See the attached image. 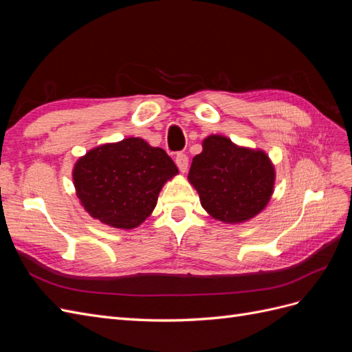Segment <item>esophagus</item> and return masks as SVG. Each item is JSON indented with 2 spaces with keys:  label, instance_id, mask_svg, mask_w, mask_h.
I'll use <instances>...</instances> for the list:
<instances>
[{
  "label": "esophagus",
  "instance_id": "obj_1",
  "mask_svg": "<svg viewBox=\"0 0 352 352\" xmlns=\"http://www.w3.org/2000/svg\"><path fill=\"white\" fill-rule=\"evenodd\" d=\"M175 162H176V164H177V167H179L180 172L185 173L186 170H188V164H189V158H188V155H186V154H177Z\"/></svg>",
  "mask_w": 352,
  "mask_h": 352
}]
</instances>
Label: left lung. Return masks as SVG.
I'll use <instances>...</instances> for the list:
<instances>
[{
  "instance_id": "1",
  "label": "left lung",
  "mask_w": 352,
  "mask_h": 352,
  "mask_svg": "<svg viewBox=\"0 0 352 352\" xmlns=\"http://www.w3.org/2000/svg\"><path fill=\"white\" fill-rule=\"evenodd\" d=\"M274 179V166L263 150L239 146L223 135L202 141L188 175L202 208L230 225L260 214L273 195Z\"/></svg>"
}]
</instances>
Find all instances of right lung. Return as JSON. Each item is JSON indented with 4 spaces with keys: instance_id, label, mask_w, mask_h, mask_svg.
<instances>
[{
    "instance_id": "obj_1",
    "label": "right lung",
    "mask_w": 352,
    "mask_h": 352,
    "mask_svg": "<svg viewBox=\"0 0 352 352\" xmlns=\"http://www.w3.org/2000/svg\"><path fill=\"white\" fill-rule=\"evenodd\" d=\"M179 173L164 150L126 138L89 150L73 167L83 208L116 229H135L151 214L167 180Z\"/></svg>"
}]
</instances>
